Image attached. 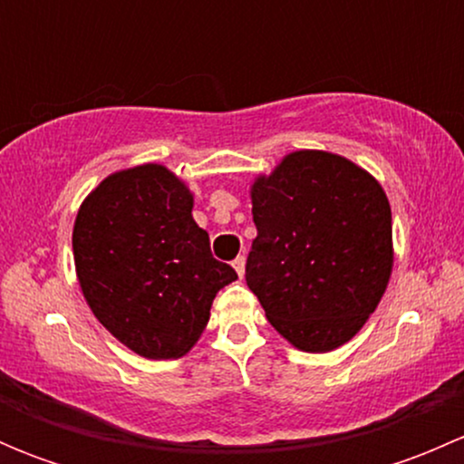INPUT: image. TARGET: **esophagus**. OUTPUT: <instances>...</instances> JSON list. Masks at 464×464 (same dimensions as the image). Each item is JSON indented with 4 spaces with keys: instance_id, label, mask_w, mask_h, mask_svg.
I'll return each instance as SVG.
<instances>
[{
    "instance_id": "esophagus-1",
    "label": "esophagus",
    "mask_w": 464,
    "mask_h": 464,
    "mask_svg": "<svg viewBox=\"0 0 464 464\" xmlns=\"http://www.w3.org/2000/svg\"><path fill=\"white\" fill-rule=\"evenodd\" d=\"M245 265H246L245 256H237V258L233 260V269L237 271V276H240V278H242V276H245Z\"/></svg>"
}]
</instances>
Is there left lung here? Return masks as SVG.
<instances>
[{
    "label": "left lung",
    "mask_w": 464,
    "mask_h": 464,
    "mask_svg": "<svg viewBox=\"0 0 464 464\" xmlns=\"http://www.w3.org/2000/svg\"><path fill=\"white\" fill-rule=\"evenodd\" d=\"M246 285L271 325L305 353L353 339L386 292L392 218L375 177L321 150L287 154L251 186Z\"/></svg>",
    "instance_id": "obj_1"
}]
</instances>
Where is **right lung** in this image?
Wrapping results in <instances>:
<instances>
[{"mask_svg":"<svg viewBox=\"0 0 464 464\" xmlns=\"http://www.w3.org/2000/svg\"><path fill=\"white\" fill-rule=\"evenodd\" d=\"M78 283L93 316L148 359H179L204 332L213 298L237 278L210 254L193 195L159 163L110 175L73 224Z\"/></svg>","mask_w":464,"mask_h":464,"instance_id":"add662e5","label":"right lung"}]
</instances>
